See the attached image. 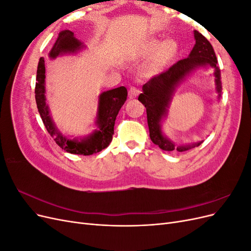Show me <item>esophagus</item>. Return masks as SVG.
I'll return each instance as SVG.
<instances>
[{
    "label": "esophagus",
    "instance_id": "obj_1",
    "mask_svg": "<svg viewBox=\"0 0 251 251\" xmlns=\"http://www.w3.org/2000/svg\"><path fill=\"white\" fill-rule=\"evenodd\" d=\"M139 93H140L139 89L135 88V87H132L130 90H128V96H130V98L137 97L139 95Z\"/></svg>",
    "mask_w": 251,
    "mask_h": 251
}]
</instances>
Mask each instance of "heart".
Returning <instances> with one entry per match:
<instances>
[{
    "label": "heart",
    "mask_w": 251,
    "mask_h": 251,
    "mask_svg": "<svg viewBox=\"0 0 251 251\" xmlns=\"http://www.w3.org/2000/svg\"><path fill=\"white\" fill-rule=\"evenodd\" d=\"M178 52V45L173 40L162 41L159 39H150L134 51V56L140 59H149L153 57L151 63L144 70L147 76H153L163 70Z\"/></svg>",
    "instance_id": "heart-1"
}]
</instances>
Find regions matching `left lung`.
I'll list each match as a JSON object with an SVG mask.
<instances>
[{
  "label": "left lung",
  "instance_id": "left-lung-1",
  "mask_svg": "<svg viewBox=\"0 0 251 251\" xmlns=\"http://www.w3.org/2000/svg\"><path fill=\"white\" fill-rule=\"evenodd\" d=\"M196 44L188 57L181 59L170 69L158 76L151 78L142 87V93L138 100L146 107L148 125L151 140L163 151H184L195 147H199L202 141L196 143H180L177 144L170 139L162 131V123L168 117L169 108L173 96L177 87L183 82L187 76L192 75L196 70L203 68L214 69V78L218 100L221 97L222 82L221 71L217 66L218 60L214 48L210 43L198 31H194Z\"/></svg>",
  "mask_w": 251,
  "mask_h": 251
}]
</instances>
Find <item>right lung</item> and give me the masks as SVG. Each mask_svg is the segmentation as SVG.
I'll list each match as a JSON object with an SVG mask.
<instances>
[{
	"instance_id": "obj_1",
	"label": "right lung",
	"mask_w": 251,
	"mask_h": 251,
	"mask_svg": "<svg viewBox=\"0 0 251 251\" xmlns=\"http://www.w3.org/2000/svg\"><path fill=\"white\" fill-rule=\"evenodd\" d=\"M86 46L83 43L74 36V32L70 30H63L58 33L57 39L49 52V58L55 59L58 56L76 54ZM46 68H45L44 57L40 58L36 71L35 82V101L43 123L48 133L54 138L59 146L68 153L89 156L98 153L107 148L113 139L114 125L117 114L126 100L127 91L125 87H119L109 91H104L98 96L97 112L95 117L96 128L89 135L83 137L67 136L60 132L53 121L50 109L46 100Z\"/></svg>"
}]
</instances>
